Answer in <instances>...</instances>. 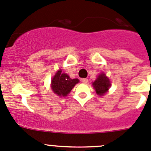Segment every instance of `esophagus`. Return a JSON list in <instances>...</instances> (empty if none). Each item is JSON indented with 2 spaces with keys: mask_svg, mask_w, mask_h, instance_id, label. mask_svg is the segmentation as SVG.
<instances>
[{
  "mask_svg": "<svg viewBox=\"0 0 151 151\" xmlns=\"http://www.w3.org/2000/svg\"><path fill=\"white\" fill-rule=\"evenodd\" d=\"M82 82H83V83H87L88 82V80L87 78H83L82 79Z\"/></svg>",
  "mask_w": 151,
  "mask_h": 151,
  "instance_id": "1",
  "label": "esophagus"
}]
</instances>
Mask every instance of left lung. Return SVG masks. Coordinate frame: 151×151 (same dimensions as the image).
<instances>
[{"instance_id": "1", "label": "left lung", "mask_w": 151, "mask_h": 151, "mask_svg": "<svg viewBox=\"0 0 151 151\" xmlns=\"http://www.w3.org/2000/svg\"><path fill=\"white\" fill-rule=\"evenodd\" d=\"M92 85L97 95L101 96H104L107 92L109 87L111 86L109 78L103 72L98 76L96 80L93 83Z\"/></svg>"}]
</instances>
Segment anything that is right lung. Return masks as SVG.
<instances>
[{
    "instance_id": "add662e5",
    "label": "right lung",
    "mask_w": 151,
    "mask_h": 151,
    "mask_svg": "<svg viewBox=\"0 0 151 151\" xmlns=\"http://www.w3.org/2000/svg\"><path fill=\"white\" fill-rule=\"evenodd\" d=\"M79 83L78 79H71L66 73L58 70L51 81V88L53 92L60 97H65L71 92L74 85Z\"/></svg>"
}]
</instances>
